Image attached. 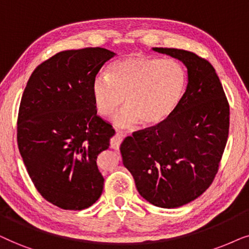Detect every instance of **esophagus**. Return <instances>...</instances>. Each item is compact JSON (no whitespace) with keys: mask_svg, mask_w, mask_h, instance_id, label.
Segmentation results:
<instances>
[{"mask_svg":"<svg viewBox=\"0 0 249 249\" xmlns=\"http://www.w3.org/2000/svg\"><path fill=\"white\" fill-rule=\"evenodd\" d=\"M123 137H124V135H123L121 132H116L115 138L112 139V141H111V148L118 149L119 144H121V142L123 140Z\"/></svg>","mask_w":249,"mask_h":249,"instance_id":"1","label":"esophagus"}]
</instances>
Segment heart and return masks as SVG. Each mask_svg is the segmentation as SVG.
I'll return each instance as SVG.
<instances>
[{"label":"heart","mask_w":249,"mask_h":249,"mask_svg":"<svg viewBox=\"0 0 249 249\" xmlns=\"http://www.w3.org/2000/svg\"><path fill=\"white\" fill-rule=\"evenodd\" d=\"M187 86V74L174 60L133 53L112 64L108 78H94L92 99L95 110L108 117L124 102L126 108L115 116L116 126L131 127L140 122L154 127L175 111Z\"/></svg>","instance_id":"b5f03b06"}]
</instances>
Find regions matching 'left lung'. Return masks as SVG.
Segmentation results:
<instances>
[{"label": "left lung", "mask_w": 249, "mask_h": 249, "mask_svg": "<svg viewBox=\"0 0 249 249\" xmlns=\"http://www.w3.org/2000/svg\"><path fill=\"white\" fill-rule=\"evenodd\" d=\"M185 65L188 85L175 111L121 144L139 194L161 208L195 200L213 182L229 135L230 108L213 66L196 53L154 48Z\"/></svg>", "instance_id": "1"}]
</instances>
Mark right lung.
<instances>
[{"mask_svg":"<svg viewBox=\"0 0 249 249\" xmlns=\"http://www.w3.org/2000/svg\"><path fill=\"white\" fill-rule=\"evenodd\" d=\"M115 55L102 48L59 52L36 67L22 94L19 151L37 191L62 210L90 207L104 190L97 158L115 130L97 115L92 83Z\"/></svg>","mask_w":249,"mask_h":249,"instance_id":"obj_1","label":"right lung"}]
</instances>
